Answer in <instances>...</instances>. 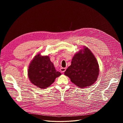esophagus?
Here are the masks:
<instances>
[{
  "mask_svg": "<svg viewBox=\"0 0 123 123\" xmlns=\"http://www.w3.org/2000/svg\"><path fill=\"white\" fill-rule=\"evenodd\" d=\"M66 68H60V71L62 73L65 72L66 71Z\"/></svg>",
  "mask_w": 123,
  "mask_h": 123,
  "instance_id": "1",
  "label": "esophagus"
}]
</instances>
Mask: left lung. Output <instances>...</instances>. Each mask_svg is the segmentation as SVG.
I'll return each mask as SVG.
<instances>
[{"mask_svg":"<svg viewBox=\"0 0 123 123\" xmlns=\"http://www.w3.org/2000/svg\"><path fill=\"white\" fill-rule=\"evenodd\" d=\"M76 53L72 63L64 74L72 83L80 88L93 85L99 74V67L96 58L91 50L86 46Z\"/></svg>","mask_w":123,"mask_h":123,"instance_id":"1","label":"left lung"}]
</instances>
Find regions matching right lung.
<instances>
[{
	"mask_svg": "<svg viewBox=\"0 0 123 123\" xmlns=\"http://www.w3.org/2000/svg\"><path fill=\"white\" fill-rule=\"evenodd\" d=\"M28 75L32 84L45 89L53 83L61 74L56 71L49 56H42L38 54L29 65Z\"/></svg>",
	"mask_w": 123,
	"mask_h": 123,
	"instance_id": "obj_1",
	"label": "right lung"
}]
</instances>
